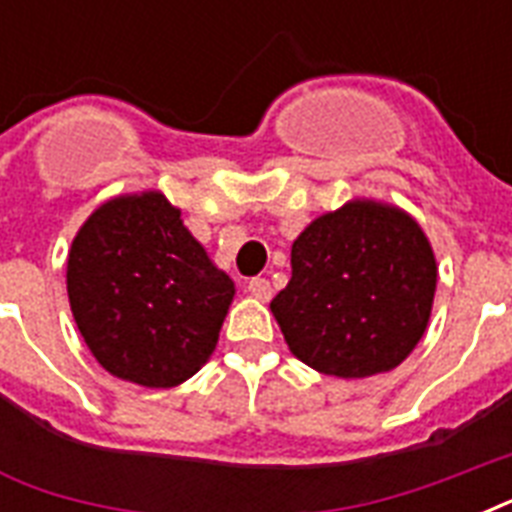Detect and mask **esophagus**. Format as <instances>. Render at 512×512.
Instances as JSON below:
<instances>
[{"instance_id": "34e87169", "label": "esophagus", "mask_w": 512, "mask_h": 512, "mask_svg": "<svg viewBox=\"0 0 512 512\" xmlns=\"http://www.w3.org/2000/svg\"><path fill=\"white\" fill-rule=\"evenodd\" d=\"M247 292L252 297H257V300H271V281L268 279H263V276H255V279H249V284H247Z\"/></svg>"}]
</instances>
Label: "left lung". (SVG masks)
Returning a JSON list of instances; mask_svg holds the SVG:
<instances>
[{
    "label": "left lung",
    "instance_id": "left-lung-1",
    "mask_svg": "<svg viewBox=\"0 0 512 512\" xmlns=\"http://www.w3.org/2000/svg\"><path fill=\"white\" fill-rule=\"evenodd\" d=\"M436 257L412 217L350 201L292 244V279L273 297L289 350L332 377L396 369L428 327Z\"/></svg>",
    "mask_w": 512,
    "mask_h": 512
}]
</instances>
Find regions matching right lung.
<instances>
[{
	"label": "right lung",
	"mask_w": 512,
	"mask_h": 512,
	"mask_svg": "<svg viewBox=\"0 0 512 512\" xmlns=\"http://www.w3.org/2000/svg\"><path fill=\"white\" fill-rule=\"evenodd\" d=\"M66 284L98 364L146 388H175L207 364L236 292L156 191L92 212L68 252Z\"/></svg>",
	"instance_id": "right-lung-1"
}]
</instances>
